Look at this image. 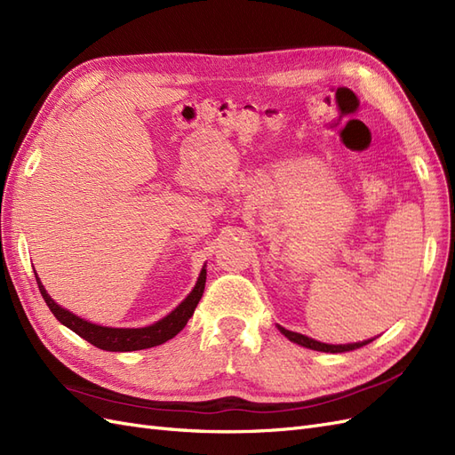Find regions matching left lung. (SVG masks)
<instances>
[{
	"instance_id": "obj_1",
	"label": "left lung",
	"mask_w": 455,
	"mask_h": 455,
	"mask_svg": "<svg viewBox=\"0 0 455 455\" xmlns=\"http://www.w3.org/2000/svg\"><path fill=\"white\" fill-rule=\"evenodd\" d=\"M279 330L288 339L298 343V346L313 349V351H323V353H347V351L359 349V347H363V346H366V343L371 341V339H366V341H359V343H347V346H328V343H321V341H316V339H311V338H307L304 334L292 332V330H286L283 326H279Z\"/></svg>"
}]
</instances>
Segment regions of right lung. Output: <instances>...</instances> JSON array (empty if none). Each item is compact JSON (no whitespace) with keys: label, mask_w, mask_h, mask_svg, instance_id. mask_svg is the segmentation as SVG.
<instances>
[{"label":"right lung","mask_w":455,"mask_h":455,"mask_svg":"<svg viewBox=\"0 0 455 455\" xmlns=\"http://www.w3.org/2000/svg\"><path fill=\"white\" fill-rule=\"evenodd\" d=\"M36 281L39 286V292L44 296L51 313L57 316L64 326L74 330L77 336L92 343L94 347L104 349V351H139V349L161 346V343L174 338L188 324L189 316L194 315L199 299L203 296L204 283H206V269L201 271L196 288L180 306H178L171 315L164 316V319H161L159 323L146 328H108V326L87 323L85 319H79V316H76L74 313L66 311L60 306L54 304L51 296L45 292L44 284L39 283L37 277Z\"/></svg>","instance_id":"obj_1"}]
</instances>
